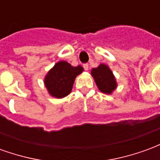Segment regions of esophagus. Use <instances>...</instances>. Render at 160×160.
Wrapping results in <instances>:
<instances>
[{"label":"esophagus","mask_w":160,"mask_h":160,"mask_svg":"<svg viewBox=\"0 0 160 160\" xmlns=\"http://www.w3.org/2000/svg\"><path fill=\"white\" fill-rule=\"evenodd\" d=\"M83 68H84V69L86 70V71H87V70H88V68H89V67H88V64H87V63L84 64Z\"/></svg>","instance_id":"1"}]
</instances>
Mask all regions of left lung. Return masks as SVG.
<instances>
[{
    "mask_svg": "<svg viewBox=\"0 0 160 160\" xmlns=\"http://www.w3.org/2000/svg\"><path fill=\"white\" fill-rule=\"evenodd\" d=\"M91 74L93 77L98 90L103 93L111 94L118 87L114 74L106 64L102 63L97 68H92Z\"/></svg>",
    "mask_w": 160,
    "mask_h": 160,
    "instance_id": "1",
    "label": "left lung"
}]
</instances>
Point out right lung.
<instances>
[{"label": "right lung", "mask_w": 160, "mask_h": 160, "mask_svg": "<svg viewBox=\"0 0 160 160\" xmlns=\"http://www.w3.org/2000/svg\"><path fill=\"white\" fill-rule=\"evenodd\" d=\"M81 66L73 67L66 61L55 64L44 77L43 83L50 96L62 98L71 92L73 82L79 74L83 72Z\"/></svg>", "instance_id": "obj_1"}]
</instances>
